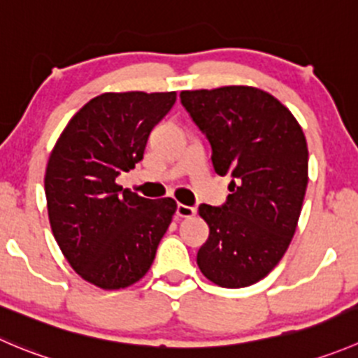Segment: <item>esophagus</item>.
Returning <instances> with one entry per match:
<instances>
[{
	"mask_svg": "<svg viewBox=\"0 0 358 358\" xmlns=\"http://www.w3.org/2000/svg\"><path fill=\"white\" fill-rule=\"evenodd\" d=\"M176 215L182 218H190L196 215V208L192 206H187V204H176Z\"/></svg>",
	"mask_w": 358,
	"mask_h": 358,
	"instance_id": "obj_1",
	"label": "esophagus"
}]
</instances>
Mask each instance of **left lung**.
I'll list each match as a JSON object with an SVG mask.
<instances>
[{"instance_id": "8db88e82", "label": "left lung", "mask_w": 358, "mask_h": 358, "mask_svg": "<svg viewBox=\"0 0 358 358\" xmlns=\"http://www.w3.org/2000/svg\"><path fill=\"white\" fill-rule=\"evenodd\" d=\"M180 99L210 141L215 171L232 176L222 206H199L210 238L197 266L217 285L248 287L292 241L308 185L306 138L292 113L255 87L183 91Z\"/></svg>"}]
</instances>
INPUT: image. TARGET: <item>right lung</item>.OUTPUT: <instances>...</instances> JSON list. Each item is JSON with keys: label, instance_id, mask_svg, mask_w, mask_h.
I'll return each mask as SVG.
<instances>
[{"label": "right lung", "instance_id": "add662e5", "mask_svg": "<svg viewBox=\"0 0 358 358\" xmlns=\"http://www.w3.org/2000/svg\"><path fill=\"white\" fill-rule=\"evenodd\" d=\"M176 92H106L66 126L45 173L48 220L69 266L115 290L143 278L175 215L171 197L145 199L117 185L143 159L150 131Z\"/></svg>", "mask_w": 358, "mask_h": 358}]
</instances>
